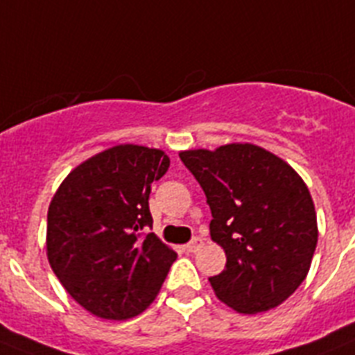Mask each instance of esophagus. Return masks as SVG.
I'll return each instance as SVG.
<instances>
[{
	"instance_id": "esophagus-1",
	"label": "esophagus",
	"mask_w": 355,
	"mask_h": 355,
	"mask_svg": "<svg viewBox=\"0 0 355 355\" xmlns=\"http://www.w3.org/2000/svg\"><path fill=\"white\" fill-rule=\"evenodd\" d=\"M202 244H204L202 239L195 237V239H191V241H189L186 246H184V250H186V252H189V253H195V252H198L200 248H202Z\"/></svg>"
}]
</instances>
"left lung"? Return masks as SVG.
I'll return each instance as SVG.
<instances>
[{"label": "left lung", "instance_id": "1", "mask_svg": "<svg viewBox=\"0 0 355 355\" xmlns=\"http://www.w3.org/2000/svg\"><path fill=\"white\" fill-rule=\"evenodd\" d=\"M211 209L209 233L226 252L215 295L241 313L266 312L306 277L318 217L306 184L284 160L253 144L180 153Z\"/></svg>", "mask_w": 355, "mask_h": 355}]
</instances>
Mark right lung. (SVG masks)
Segmentation results:
<instances>
[{
	"label": "right lung",
	"instance_id": "right-lung-1",
	"mask_svg": "<svg viewBox=\"0 0 355 355\" xmlns=\"http://www.w3.org/2000/svg\"><path fill=\"white\" fill-rule=\"evenodd\" d=\"M168 155L114 146L69 173L47 213V257L74 301L96 318L123 321L155 301L177 253L155 233L151 184Z\"/></svg>",
	"mask_w": 355,
	"mask_h": 355
}]
</instances>
